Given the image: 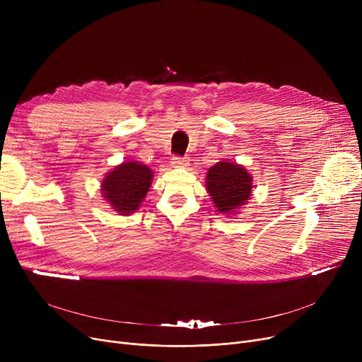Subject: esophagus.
<instances>
[{
	"mask_svg": "<svg viewBox=\"0 0 362 362\" xmlns=\"http://www.w3.org/2000/svg\"><path fill=\"white\" fill-rule=\"evenodd\" d=\"M187 157H180V156H175L173 158H171V164H173L175 167H186L187 165Z\"/></svg>",
	"mask_w": 362,
	"mask_h": 362,
	"instance_id": "1",
	"label": "esophagus"
}]
</instances>
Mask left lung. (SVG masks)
<instances>
[{
    "mask_svg": "<svg viewBox=\"0 0 362 362\" xmlns=\"http://www.w3.org/2000/svg\"><path fill=\"white\" fill-rule=\"evenodd\" d=\"M206 189L220 213H235L250 199L252 179L243 167L221 161L208 170Z\"/></svg>",
    "mask_w": 362,
    "mask_h": 362,
    "instance_id": "obj_1",
    "label": "left lung"
}]
</instances>
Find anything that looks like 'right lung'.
Listing matches in <instances>:
<instances>
[{
    "mask_svg": "<svg viewBox=\"0 0 362 362\" xmlns=\"http://www.w3.org/2000/svg\"><path fill=\"white\" fill-rule=\"evenodd\" d=\"M151 180L152 171L149 167L136 161H127L105 176L103 194L114 210L127 216L138 210L151 186Z\"/></svg>",
    "mask_w": 362,
    "mask_h": 362,
    "instance_id": "1",
    "label": "right lung"
}]
</instances>
